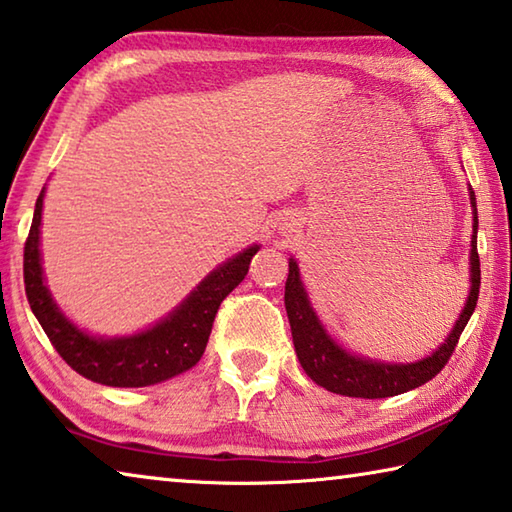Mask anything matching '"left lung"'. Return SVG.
<instances>
[{"mask_svg": "<svg viewBox=\"0 0 512 512\" xmlns=\"http://www.w3.org/2000/svg\"><path fill=\"white\" fill-rule=\"evenodd\" d=\"M472 207L474 192H470ZM476 228H479V219L474 214V235H472V289L467 296V305L463 309L461 318L456 320L452 334L447 341L431 354V357L422 359L418 363H377L368 361L354 354L345 352L341 345H336L329 339L327 332L316 318L314 309H311L305 287L300 282L298 264L289 259V277L287 287H284V305H287L289 323H291V336L293 345H296V354L300 366L305 368L307 375L316 381L318 386L327 388L336 395L348 397H363V400H381V397H393L406 391H413L429 379L438 375L440 370L447 366L449 357L454 354V348L461 339L463 329L470 320L472 311L479 300V287H481V262L479 250H476Z\"/></svg>", "mask_w": 512, "mask_h": 512, "instance_id": "obj_1", "label": "left lung"}]
</instances>
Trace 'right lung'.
<instances>
[{
	"label": "right lung",
	"mask_w": 512,
	"mask_h": 512,
	"mask_svg": "<svg viewBox=\"0 0 512 512\" xmlns=\"http://www.w3.org/2000/svg\"><path fill=\"white\" fill-rule=\"evenodd\" d=\"M42 194L36 201L33 223L24 244V291L31 311L45 329L47 339L69 368L85 379L115 388H140L167 381L201 361L210 339L214 316L223 298L239 287L259 246L216 268L173 314L146 332L128 339H94L76 329L60 314L42 282L40 266Z\"/></svg>",
	"instance_id": "add662e5"
}]
</instances>
